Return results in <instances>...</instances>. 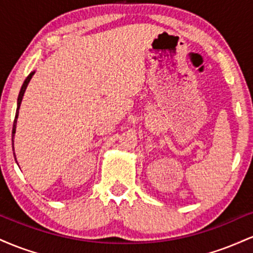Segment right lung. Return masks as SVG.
Returning a JSON list of instances; mask_svg holds the SVG:
<instances>
[{"instance_id":"add662e5","label":"right lung","mask_w":253,"mask_h":253,"mask_svg":"<svg viewBox=\"0 0 253 253\" xmlns=\"http://www.w3.org/2000/svg\"><path fill=\"white\" fill-rule=\"evenodd\" d=\"M36 74V71H32L30 75H28L27 78L25 80L24 84H22L21 86V90H20L19 92V97H17V108H16V114H15V119H14V124H13V132H11V141H13V149H14V135H15V132H16V123H17V117H19V109H20V106H21V101H22V97H24V94L26 91V89H27V85L28 83H30V81L32 80V77H33V75ZM14 157H15V152H14ZM17 163V162H16Z\"/></svg>"}]
</instances>
